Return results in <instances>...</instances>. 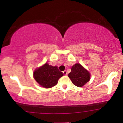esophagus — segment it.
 Returning a JSON list of instances; mask_svg holds the SVG:
<instances>
[{
  "mask_svg": "<svg viewBox=\"0 0 123 123\" xmlns=\"http://www.w3.org/2000/svg\"><path fill=\"white\" fill-rule=\"evenodd\" d=\"M63 73L64 75H67L68 74V73H67V72H66V70H64V71L63 72Z\"/></svg>",
  "mask_w": 123,
  "mask_h": 123,
  "instance_id": "obj_1",
  "label": "esophagus"
}]
</instances>
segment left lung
Masks as SVG:
<instances>
[{
	"instance_id": "1",
	"label": "left lung",
	"mask_w": 123,
	"mask_h": 123,
	"mask_svg": "<svg viewBox=\"0 0 123 123\" xmlns=\"http://www.w3.org/2000/svg\"><path fill=\"white\" fill-rule=\"evenodd\" d=\"M68 77L74 85L81 87L90 80V73L79 63H76L72 67Z\"/></svg>"
}]
</instances>
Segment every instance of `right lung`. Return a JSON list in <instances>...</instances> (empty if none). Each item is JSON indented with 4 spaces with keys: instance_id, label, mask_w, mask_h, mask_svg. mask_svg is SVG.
Segmentation results:
<instances>
[{
    "instance_id": "add662e5",
    "label": "right lung",
    "mask_w": 123,
    "mask_h": 123,
    "mask_svg": "<svg viewBox=\"0 0 123 123\" xmlns=\"http://www.w3.org/2000/svg\"><path fill=\"white\" fill-rule=\"evenodd\" d=\"M63 76V73L59 70L57 66L49 65L46 63L37 68L33 72V77L42 87L51 88L58 83V80Z\"/></svg>"
}]
</instances>
